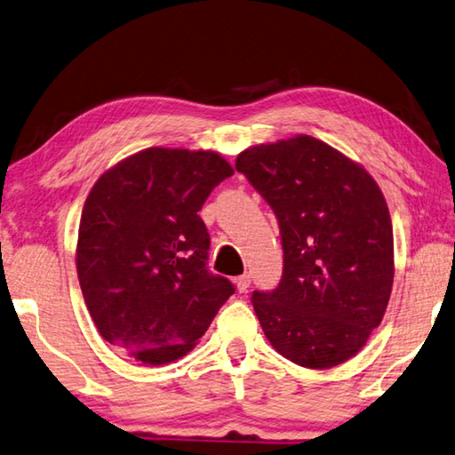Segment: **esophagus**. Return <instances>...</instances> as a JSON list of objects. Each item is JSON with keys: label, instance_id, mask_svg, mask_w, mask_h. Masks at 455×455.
Here are the masks:
<instances>
[{"label": "esophagus", "instance_id": "esophagus-1", "mask_svg": "<svg viewBox=\"0 0 455 455\" xmlns=\"http://www.w3.org/2000/svg\"><path fill=\"white\" fill-rule=\"evenodd\" d=\"M235 283H236V288H238V291L244 292L246 288L251 286V275H241V276H238V278L235 280Z\"/></svg>", "mask_w": 455, "mask_h": 455}]
</instances>
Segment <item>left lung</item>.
Segmentation results:
<instances>
[{
	"label": "left lung",
	"instance_id": "1",
	"mask_svg": "<svg viewBox=\"0 0 455 455\" xmlns=\"http://www.w3.org/2000/svg\"><path fill=\"white\" fill-rule=\"evenodd\" d=\"M236 171L275 211L283 238L278 286L252 292L272 348L312 370L356 356L394 283L392 220L376 180L310 135L246 148Z\"/></svg>",
	"mask_w": 455,
	"mask_h": 455
}]
</instances>
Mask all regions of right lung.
<instances>
[{
  "instance_id": "1",
  "label": "right lung",
  "mask_w": 455,
  "mask_h": 455,
  "mask_svg": "<svg viewBox=\"0 0 455 455\" xmlns=\"http://www.w3.org/2000/svg\"><path fill=\"white\" fill-rule=\"evenodd\" d=\"M233 167L212 151L151 147L105 171L79 222L77 276L107 342L143 364L183 358L235 294L206 268L199 212Z\"/></svg>"
}]
</instances>
